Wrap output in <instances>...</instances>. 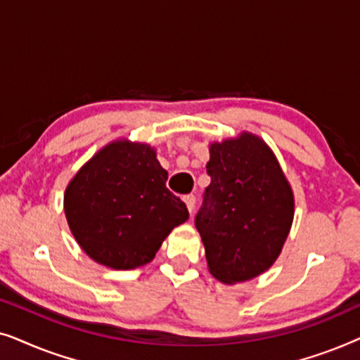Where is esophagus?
Here are the masks:
<instances>
[{
    "mask_svg": "<svg viewBox=\"0 0 360 360\" xmlns=\"http://www.w3.org/2000/svg\"><path fill=\"white\" fill-rule=\"evenodd\" d=\"M184 201H185L186 208H188V211L191 213V211L195 210V203H196L195 195H185V196H184Z\"/></svg>",
    "mask_w": 360,
    "mask_h": 360,
    "instance_id": "34e87169",
    "label": "esophagus"
}]
</instances>
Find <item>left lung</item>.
Listing matches in <instances>:
<instances>
[{"label":"left lung","instance_id":"1","mask_svg":"<svg viewBox=\"0 0 360 360\" xmlns=\"http://www.w3.org/2000/svg\"><path fill=\"white\" fill-rule=\"evenodd\" d=\"M203 205L195 226L210 272L219 282L264 274L282 252L293 221V191L274 152L260 137L213 142Z\"/></svg>","mask_w":360,"mask_h":360}]
</instances>
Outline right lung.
<instances>
[{
  "mask_svg": "<svg viewBox=\"0 0 360 360\" xmlns=\"http://www.w3.org/2000/svg\"><path fill=\"white\" fill-rule=\"evenodd\" d=\"M167 170L147 144L116 141L68 184L63 208L80 248L98 264L129 270L149 264L188 210L165 186Z\"/></svg>",
  "mask_w": 360,
  "mask_h": 360,
  "instance_id": "right-lung-1",
  "label": "right lung"
}]
</instances>
